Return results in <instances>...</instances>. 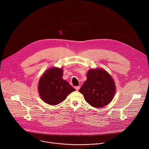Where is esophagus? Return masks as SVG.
Masks as SVG:
<instances>
[{
  "label": "esophagus",
  "mask_w": 149,
  "mask_h": 149,
  "mask_svg": "<svg viewBox=\"0 0 149 149\" xmlns=\"http://www.w3.org/2000/svg\"><path fill=\"white\" fill-rule=\"evenodd\" d=\"M79 88H80V87H79V86H77V87H75V90H77V91H78V90H79Z\"/></svg>",
  "instance_id": "esophagus-1"
}]
</instances>
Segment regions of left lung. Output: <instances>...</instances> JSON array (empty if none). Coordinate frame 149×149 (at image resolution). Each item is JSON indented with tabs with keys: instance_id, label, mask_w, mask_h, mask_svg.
<instances>
[{
	"instance_id": "1",
	"label": "left lung",
	"mask_w": 149,
	"mask_h": 149,
	"mask_svg": "<svg viewBox=\"0 0 149 149\" xmlns=\"http://www.w3.org/2000/svg\"><path fill=\"white\" fill-rule=\"evenodd\" d=\"M87 80L79 91L91 106L100 108L109 104L116 93V86L111 75L103 69H90Z\"/></svg>"
}]
</instances>
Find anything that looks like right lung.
<instances>
[{"mask_svg":"<svg viewBox=\"0 0 149 149\" xmlns=\"http://www.w3.org/2000/svg\"><path fill=\"white\" fill-rule=\"evenodd\" d=\"M62 68L55 67L47 70L39 79L38 92L45 102L55 105L75 90L68 82L62 79Z\"/></svg>","mask_w":149,"mask_h":149,"instance_id":"add662e5","label":"right lung"}]
</instances>
